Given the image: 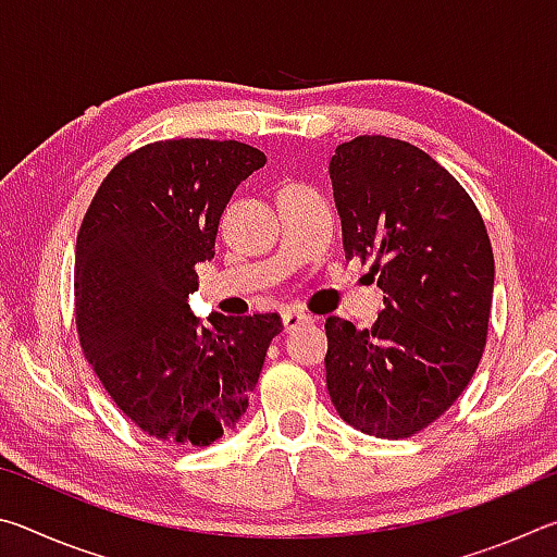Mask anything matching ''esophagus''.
Listing matches in <instances>:
<instances>
[{"label": "esophagus", "instance_id": "obj_1", "mask_svg": "<svg viewBox=\"0 0 557 557\" xmlns=\"http://www.w3.org/2000/svg\"><path fill=\"white\" fill-rule=\"evenodd\" d=\"M312 322V317L299 312V309H285L282 312V324H285V332H292V329H297L299 324H309Z\"/></svg>", "mask_w": 557, "mask_h": 557}]
</instances>
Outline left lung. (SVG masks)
<instances>
[{
  "label": "left lung",
  "mask_w": 557,
  "mask_h": 557,
  "mask_svg": "<svg viewBox=\"0 0 557 557\" xmlns=\"http://www.w3.org/2000/svg\"><path fill=\"white\" fill-rule=\"evenodd\" d=\"M346 260H373L371 329L326 319V388L366 435L410 437L451 408L482 361L494 252L471 196L428 152L361 135L329 162Z\"/></svg>",
  "instance_id": "left-lung-1"
}]
</instances>
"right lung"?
<instances>
[{
	"mask_svg": "<svg viewBox=\"0 0 557 557\" xmlns=\"http://www.w3.org/2000/svg\"><path fill=\"white\" fill-rule=\"evenodd\" d=\"M235 139H164L112 166L75 243V326L117 408L169 445L209 447L248 410L280 314L199 322L196 265L243 178L265 166Z\"/></svg>",
	"mask_w": 557,
	"mask_h": 557,
	"instance_id": "1",
	"label": "right lung"
}]
</instances>
